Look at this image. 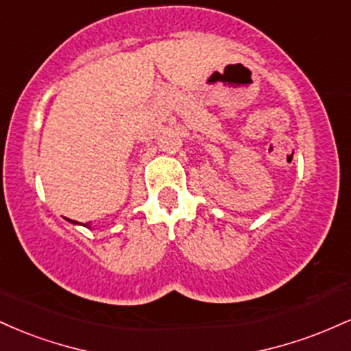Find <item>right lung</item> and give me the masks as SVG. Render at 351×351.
Returning <instances> with one entry per match:
<instances>
[{
  "instance_id": "obj_1",
  "label": "right lung",
  "mask_w": 351,
  "mask_h": 351,
  "mask_svg": "<svg viewBox=\"0 0 351 351\" xmlns=\"http://www.w3.org/2000/svg\"><path fill=\"white\" fill-rule=\"evenodd\" d=\"M67 221H69V223H72V224H82V223H77V221H72V219H67ZM82 226H86V228H90V224H82Z\"/></svg>"
}]
</instances>
